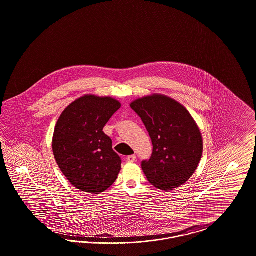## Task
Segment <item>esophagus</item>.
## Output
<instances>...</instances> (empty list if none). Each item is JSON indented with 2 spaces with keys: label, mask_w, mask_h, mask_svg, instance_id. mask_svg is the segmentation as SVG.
Wrapping results in <instances>:
<instances>
[{
  "label": "esophagus",
  "mask_w": 256,
  "mask_h": 256,
  "mask_svg": "<svg viewBox=\"0 0 256 256\" xmlns=\"http://www.w3.org/2000/svg\"><path fill=\"white\" fill-rule=\"evenodd\" d=\"M128 162H130V163H132V162H135L136 161V156H128Z\"/></svg>",
  "instance_id": "1"
}]
</instances>
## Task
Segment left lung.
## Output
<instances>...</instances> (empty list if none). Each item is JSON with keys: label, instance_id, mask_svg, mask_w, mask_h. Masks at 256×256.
<instances>
[{"label": "left lung", "instance_id": "1", "mask_svg": "<svg viewBox=\"0 0 256 256\" xmlns=\"http://www.w3.org/2000/svg\"><path fill=\"white\" fill-rule=\"evenodd\" d=\"M130 108L144 122L154 146L150 158L142 162L148 182L172 191L188 182L204 150L202 132L189 111L162 94L139 98Z\"/></svg>", "mask_w": 256, "mask_h": 256}]
</instances>
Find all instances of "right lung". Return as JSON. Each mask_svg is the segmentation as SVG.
<instances>
[{
  "label": "right lung",
  "mask_w": 256,
  "mask_h": 256,
  "mask_svg": "<svg viewBox=\"0 0 256 256\" xmlns=\"http://www.w3.org/2000/svg\"><path fill=\"white\" fill-rule=\"evenodd\" d=\"M120 108L114 98L87 94L63 110L54 126V159L65 178L82 192L100 194L118 178L122 161L102 130Z\"/></svg>",
  "instance_id": "right-lung-1"
}]
</instances>
